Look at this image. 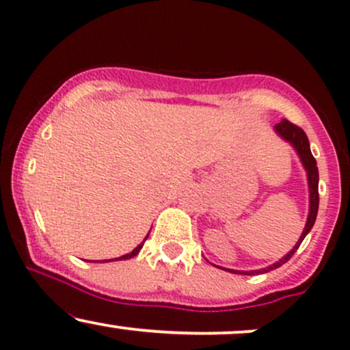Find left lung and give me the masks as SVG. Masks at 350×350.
Segmentation results:
<instances>
[{"label":"left lung","instance_id":"1","mask_svg":"<svg viewBox=\"0 0 350 350\" xmlns=\"http://www.w3.org/2000/svg\"><path fill=\"white\" fill-rule=\"evenodd\" d=\"M274 129H275V133H278L279 136L282 137V139H286L287 143L293 144L295 152H297L299 157H301L302 166H304V169L307 171V183H309V216H307L306 228H304V231H302L301 237H299V241L295 243L294 247L291 249V251L282 257V259H279L278 262L271 264V266L259 269V271H232V269H228L229 272H234V274H244V275L264 274V272L274 271V269L281 267L282 264H286L287 260H289L291 257L294 256V252L297 251L299 245H301L302 241H304V237L307 236V234H309L310 229H312L314 222H316V217H317V209H319V171H317L316 159H314L312 152H310L309 139H307L306 133L302 131L299 126L293 124V122L287 121V119H282L279 124L274 126Z\"/></svg>","mask_w":350,"mask_h":350}]
</instances>
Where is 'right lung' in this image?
<instances>
[{
	"instance_id": "right-lung-1",
	"label": "right lung",
	"mask_w": 350,
	"mask_h": 350,
	"mask_svg": "<svg viewBox=\"0 0 350 350\" xmlns=\"http://www.w3.org/2000/svg\"><path fill=\"white\" fill-rule=\"evenodd\" d=\"M146 239H148V236H146ZM144 239V241H146ZM144 241H143V243H141L139 245H137V247L136 249H134V251L133 252H129V254H124V256H121V257H118V259L116 260H121V259H131V257H134V256H136L137 254V252H139L141 251V249H143V244H144ZM111 260V259H109ZM109 260H103V262H109ZM93 262H96V260H93Z\"/></svg>"
}]
</instances>
